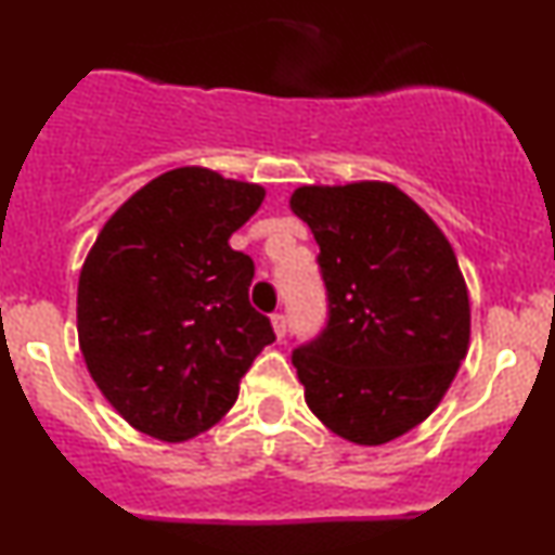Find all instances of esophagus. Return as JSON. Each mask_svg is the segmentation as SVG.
I'll use <instances>...</instances> for the list:
<instances>
[{"mask_svg":"<svg viewBox=\"0 0 555 555\" xmlns=\"http://www.w3.org/2000/svg\"><path fill=\"white\" fill-rule=\"evenodd\" d=\"M271 323H273V331H276L279 339H284V334H286V315L284 313H273L271 315Z\"/></svg>","mask_w":555,"mask_h":555,"instance_id":"esophagus-1","label":"esophagus"}]
</instances>
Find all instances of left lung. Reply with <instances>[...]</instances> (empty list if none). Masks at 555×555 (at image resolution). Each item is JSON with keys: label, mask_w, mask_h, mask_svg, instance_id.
Masks as SVG:
<instances>
[{"label": "left lung", "mask_w": 555, "mask_h": 555, "mask_svg": "<svg viewBox=\"0 0 555 555\" xmlns=\"http://www.w3.org/2000/svg\"><path fill=\"white\" fill-rule=\"evenodd\" d=\"M289 208L321 247L326 328L292 352L305 401L336 436L380 446L423 423L469 347L454 247L388 182L302 184Z\"/></svg>", "instance_id": "1"}]
</instances>
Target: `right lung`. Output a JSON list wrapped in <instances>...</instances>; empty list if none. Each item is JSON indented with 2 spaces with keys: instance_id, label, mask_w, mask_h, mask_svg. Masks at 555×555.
Masks as SVG:
<instances>
[{
  "instance_id": "add662e5",
  "label": "right lung",
  "mask_w": 555,
  "mask_h": 555,
  "mask_svg": "<svg viewBox=\"0 0 555 555\" xmlns=\"http://www.w3.org/2000/svg\"><path fill=\"white\" fill-rule=\"evenodd\" d=\"M266 190L180 167L114 211L78 282V339L88 373L132 428L180 443L232 410L240 380L271 344L247 299L253 258L229 237Z\"/></svg>"
}]
</instances>
